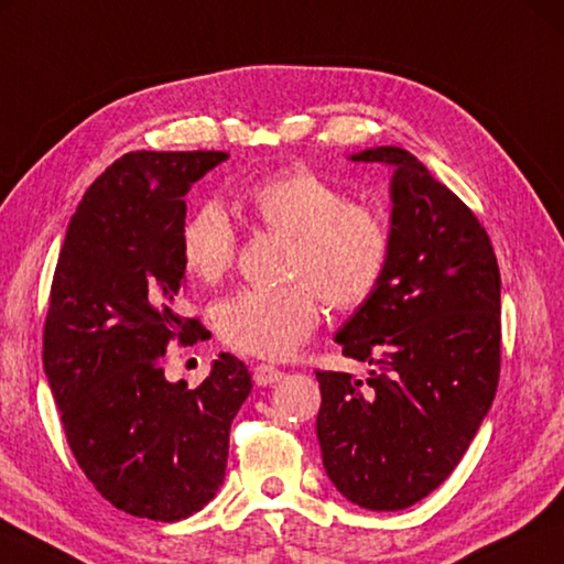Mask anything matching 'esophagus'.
<instances>
[{
    "mask_svg": "<svg viewBox=\"0 0 564 564\" xmlns=\"http://www.w3.org/2000/svg\"><path fill=\"white\" fill-rule=\"evenodd\" d=\"M283 377V372L279 370V367L273 365H256L253 367V382L259 387H269V384H275Z\"/></svg>",
    "mask_w": 564,
    "mask_h": 564,
    "instance_id": "34e87169",
    "label": "esophagus"
}]
</instances>
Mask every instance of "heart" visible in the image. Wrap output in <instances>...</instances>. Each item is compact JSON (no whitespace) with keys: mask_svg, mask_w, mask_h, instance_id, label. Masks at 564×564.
<instances>
[{"mask_svg":"<svg viewBox=\"0 0 564 564\" xmlns=\"http://www.w3.org/2000/svg\"><path fill=\"white\" fill-rule=\"evenodd\" d=\"M241 207L265 229L289 234V275L279 289H243L217 308L219 335L241 352L291 355L317 323V293L335 311L362 305L389 263V229L365 204L315 172L293 167L241 192ZM182 263L202 283H217L237 259V231L217 202H207L180 229Z\"/></svg>","mask_w":564,"mask_h":564,"instance_id":"1","label":"heart"}]
</instances>
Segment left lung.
Segmentation results:
<instances>
[{"mask_svg":"<svg viewBox=\"0 0 564 564\" xmlns=\"http://www.w3.org/2000/svg\"><path fill=\"white\" fill-rule=\"evenodd\" d=\"M350 160L392 167V249L377 291L335 333L370 377L315 372V432L350 503L402 510L444 484L494 404L500 273L474 212L412 152L380 145Z\"/></svg>","mask_w":564,"mask_h":564,"instance_id":"obj_1","label":"left lung"}]
</instances>
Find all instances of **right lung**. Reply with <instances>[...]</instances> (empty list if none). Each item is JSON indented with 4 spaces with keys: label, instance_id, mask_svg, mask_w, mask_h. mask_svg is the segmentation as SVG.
Returning a JSON list of instances; mask_svg holds the SVG:
<instances>
[{
    "label": "right lung",
    "instance_id": "right-lung-1",
    "mask_svg": "<svg viewBox=\"0 0 564 564\" xmlns=\"http://www.w3.org/2000/svg\"><path fill=\"white\" fill-rule=\"evenodd\" d=\"M227 152H128L90 184L68 221L44 327V372L78 466L118 510L175 520L217 496L229 429L251 392L229 352L197 389L160 357L199 323L180 315L184 194Z\"/></svg>",
    "mask_w": 564,
    "mask_h": 564
}]
</instances>
